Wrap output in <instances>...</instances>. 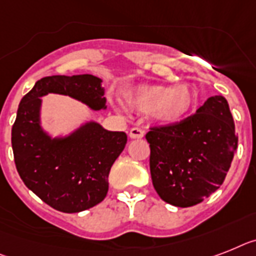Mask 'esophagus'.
<instances>
[{"label": "esophagus", "instance_id": "34e87169", "mask_svg": "<svg viewBox=\"0 0 256 256\" xmlns=\"http://www.w3.org/2000/svg\"><path fill=\"white\" fill-rule=\"evenodd\" d=\"M144 134H145L144 130H141V128H137V126H134V128H132V130H130V138H142Z\"/></svg>", "mask_w": 256, "mask_h": 256}]
</instances>
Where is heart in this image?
<instances>
[{"label":"heart","mask_w":256,"mask_h":256,"mask_svg":"<svg viewBox=\"0 0 256 256\" xmlns=\"http://www.w3.org/2000/svg\"><path fill=\"white\" fill-rule=\"evenodd\" d=\"M126 100L138 112L152 114L164 124L184 120L196 104V92L188 85L174 88L162 85H140L130 88Z\"/></svg>","instance_id":"b5f03b06"}]
</instances>
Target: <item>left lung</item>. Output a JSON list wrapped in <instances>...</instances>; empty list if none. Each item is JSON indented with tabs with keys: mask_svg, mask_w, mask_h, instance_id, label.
<instances>
[{
	"mask_svg": "<svg viewBox=\"0 0 256 256\" xmlns=\"http://www.w3.org/2000/svg\"><path fill=\"white\" fill-rule=\"evenodd\" d=\"M150 174L157 194L171 206H196L220 188L238 146L228 100L214 95L176 124L152 128Z\"/></svg>",
	"mask_w": 256,
	"mask_h": 256,
	"instance_id": "1",
	"label": "left lung"
}]
</instances>
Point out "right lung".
Wrapping results in <instances>:
<instances>
[{"label": "right lung", "mask_w": 256, "mask_h": 256, "mask_svg": "<svg viewBox=\"0 0 256 256\" xmlns=\"http://www.w3.org/2000/svg\"><path fill=\"white\" fill-rule=\"evenodd\" d=\"M47 94L68 95L99 111L107 108L104 88L92 74L42 78L19 103L12 130L14 162L27 188L60 212H82L107 195L110 170L126 148V134L92 120L66 136L52 137L40 118Z\"/></svg>", "instance_id": "1"}]
</instances>
